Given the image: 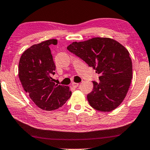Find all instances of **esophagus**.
<instances>
[{
    "instance_id": "1",
    "label": "esophagus",
    "mask_w": 150,
    "mask_h": 150,
    "mask_svg": "<svg viewBox=\"0 0 150 150\" xmlns=\"http://www.w3.org/2000/svg\"><path fill=\"white\" fill-rule=\"evenodd\" d=\"M72 86L73 88H77V87L79 86V83H75V82L72 83Z\"/></svg>"
}]
</instances>
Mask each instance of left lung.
Returning a JSON list of instances; mask_svg holds the SVG:
<instances>
[{"label":"left lung","mask_w":150,"mask_h":150,"mask_svg":"<svg viewBox=\"0 0 150 150\" xmlns=\"http://www.w3.org/2000/svg\"><path fill=\"white\" fill-rule=\"evenodd\" d=\"M67 48L100 75V81H93V90L87 96L90 106L102 112L117 108L126 96L133 76L128 50L119 42L108 38L75 42Z\"/></svg>","instance_id":"obj_1"}]
</instances>
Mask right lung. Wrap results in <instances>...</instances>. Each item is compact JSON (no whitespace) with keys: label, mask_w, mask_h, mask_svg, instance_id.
Masks as SVG:
<instances>
[{"label":"right lung","mask_w":150,"mask_h":150,"mask_svg":"<svg viewBox=\"0 0 150 150\" xmlns=\"http://www.w3.org/2000/svg\"><path fill=\"white\" fill-rule=\"evenodd\" d=\"M52 44L57 45V40L32 46L22 54L19 63V77L24 90L38 107L46 111L63 106L71 96L68 86L53 82L56 66L50 49Z\"/></svg>","instance_id":"obj_1"}]
</instances>
